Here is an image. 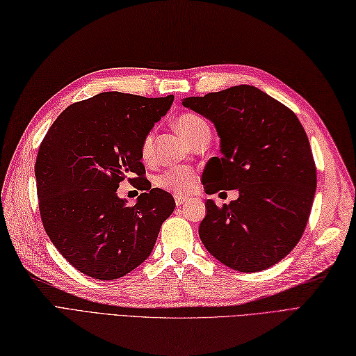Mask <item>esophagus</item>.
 Here are the masks:
<instances>
[{
    "label": "esophagus",
    "instance_id": "1",
    "mask_svg": "<svg viewBox=\"0 0 356 356\" xmlns=\"http://www.w3.org/2000/svg\"><path fill=\"white\" fill-rule=\"evenodd\" d=\"M175 201H176V205H177V207H181L183 204L189 202V198H185V197H180V195H176V197H175Z\"/></svg>",
    "mask_w": 356,
    "mask_h": 356
}]
</instances>
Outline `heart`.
I'll use <instances>...</instances> for the list:
<instances>
[{"instance_id":"1","label":"heart","mask_w":356,"mask_h":356,"mask_svg":"<svg viewBox=\"0 0 356 356\" xmlns=\"http://www.w3.org/2000/svg\"><path fill=\"white\" fill-rule=\"evenodd\" d=\"M209 125L201 117L195 113H183L176 120V130L186 142H192L201 131L207 130ZM154 152V133L145 134L140 143V155L143 159H149ZM158 188L176 195H189L198 185L197 170L191 167H171L155 179Z\"/></svg>"}]
</instances>
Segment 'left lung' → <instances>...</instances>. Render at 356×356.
<instances>
[{
    "label": "left lung",
    "instance_id": "1",
    "mask_svg": "<svg viewBox=\"0 0 356 356\" xmlns=\"http://www.w3.org/2000/svg\"><path fill=\"white\" fill-rule=\"evenodd\" d=\"M181 103L210 120L220 137L222 156L210 159L205 192H239L223 207L207 200L200 225L204 247L239 272L277 265L300 241L316 191V167L299 118L253 86Z\"/></svg>",
    "mask_w": 356,
    "mask_h": 356
}]
</instances>
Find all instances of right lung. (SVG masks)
<instances>
[{"mask_svg":"<svg viewBox=\"0 0 356 356\" xmlns=\"http://www.w3.org/2000/svg\"><path fill=\"white\" fill-rule=\"evenodd\" d=\"M175 96L143 97L105 91L67 106L40 145L35 179L45 232L59 253L87 277L111 281L143 263L176 202L151 188L140 143ZM147 192L133 208L119 183Z\"/></svg>","mask_w":356,"mask_h":356,"instance_id":"1","label":"right lung"}]
</instances>
